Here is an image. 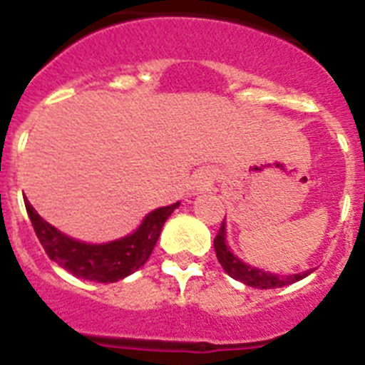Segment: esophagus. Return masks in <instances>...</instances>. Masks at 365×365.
I'll return each instance as SVG.
<instances>
[{
	"label": "esophagus",
	"mask_w": 365,
	"mask_h": 365,
	"mask_svg": "<svg viewBox=\"0 0 365 365\" xmlns=\"http://www.w3.org/2000/svg\"><path fill=\"white\" fill-rule=\"evenodd\" d=\"M212 185V175L210 172H206V170H201L193 175V188L199 190V192H205L208 186Z\"/></svg>",
	"instance_id": "obj_1"
}]
</instances>
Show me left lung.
I'll return each instance as SVG.
<instances>
[{
    "label": "left lung",
    "mask_w": 365,
    "mask_h": 365,
    "mask_svg": "<svg viewBox=\"0 0 365 365\" xmlns=\"http://www.w3.org/2000/svg\"><path fill=\"white\" fill-rule=\"evenodd\" d=\"M214 248L217 261L221 263V267L225 269V272L230 276V278L237 279V282L245 283L248 287H254V289H279V287L291 285V283L299 282V279L307 278L311 270H305V272L298 274H272L267 272L263 269H257V267L248 265L243 259L235 256L232 252V248L228 247L227 241V221H222L221 228H219V234L215 235L214 240Z\"/></svg>",
    "instance_id": "left-lung-1"
}]
</instances>
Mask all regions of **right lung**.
<instances>
[{
	"mask_svg": "<svg viewBox=\"0 0 365 365\" xmlns=\"http://www.w3.org/2000/svg\"><path fill=\"white\" fill-rule=\"evenodd\" d=\"M179 205L180 202L177 201L155 208L131 234L124 237L108 243H86L63 234L45 221L25 197L27 214L47 256L76 278L98 283H115L137 272L151 256L164 222Z\"/></svg>",
	"mask_w": 365,
	"mask_h": 365,
	"instance_id": "right-lung-1",
	"label": "right lung"
}]
</instances>
